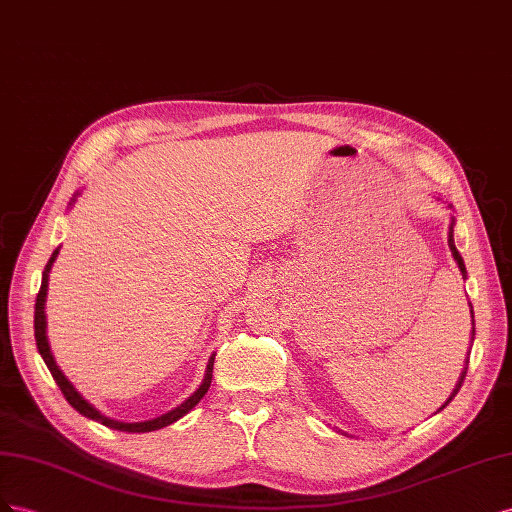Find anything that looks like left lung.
I'll use <instances>...</instances> for the list:
<instances>
[{"label": "left lung", "mask_w": 512, "mask_h": 512, "mask_svg": "<svg viewBox=\"0 0 512 512\" xmlns=\"http://www.w3.org/2000/svg\"><path fill=\"white\" fill-rule=\"evenodd\" d=\"M437 201H442V199L437 197ZM448 208H452L450 203H448ZM448 248H450V253H452V259L457 261V266H459V270H461V274H463V279H465V276H467V270H465V264H463V257L459 255L457 246H455V216H450V227H448ZM470 315H472V341H474V332H476V330H474V309H472V304H470ZM465 371H467V360H465V369L461 371V377H459V382H457L455 390H452V394H450V397L446 399V403H444L437 412H442L444 407H446L452 399H455V394L459 392V388H461V384H463V379H465ZM437 412H435V414H437Z\"/></svg>", "instance_id": "1"}]
</instances>
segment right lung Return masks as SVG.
Returning <instances> with one entry per match:
<instances>
[{
  "label": "right lung",
  "mask_w": 512,
  "mask_h": 512,
  "mask_svg": "<svg viewBox=\"0 0 512 512\" xmlns=\"http://www.w3.org/2000/svg\"><path fill=\"white\" fill-rule=\"evenodd\" d=\"M79 195H81L79 191H77L75 195H72L68 206H72V203L77 201ZM57 255H60V248H55L51 259L47 261L45 272H42V283H40V291H38V296H36V306H34V309H36V311H34V334H36L38 352H40L42 360H45L47 369L51 371V375H53V379H55V384L60 386V390L64 392L66 401H68L72 407H75V410H77L81 416L90 418V420H96V422H100V425H105V427H109V429L128 431V433L158 431V429L173 425L175 420H180L182 416H186L188 412H191L193 407H195L203 397H206V392H208V388H210V384H212V369H214V356H216V354L210 356L208 367H206V375H203L199 388L191 394V397H188L184 403H180L178 407H175V410H171V412H167V414H163V416H158V418H152V420H143V422H122V420L109 418V416L102 414L100 410H96V407H94L90 401H87L75 386H72L70 379L62 373L60 367H57V362H55V358H53V354H51L49 339H47V313H45V302H47V291H49V272H51V268H53V264H55Z\"/></svg>",
  "instance_id": "obj_1"
}]
</instances>
